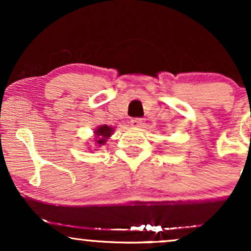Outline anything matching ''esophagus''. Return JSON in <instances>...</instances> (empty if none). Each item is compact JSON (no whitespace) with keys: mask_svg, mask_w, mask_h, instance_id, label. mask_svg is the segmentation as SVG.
<instances>
[{"mask_svg":"<svg viewBox=\"0 0 251 251\" xmlns=\"http://www.w3.org/2000/svg\"><path fill=\"white\" fill-rule=\"evenodd\" d=\"M129 124H131L132 127H140L143 125V120L140 118H133V119H131Z\"/></svg>","mask_w":251,"mask_h":251,"instance_id":"34e87169","label":"esophagus"}]
</instances>
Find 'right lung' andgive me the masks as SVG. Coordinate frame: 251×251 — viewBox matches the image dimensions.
Masks as SVG:
<instances>
[{"label": "right lung", "instance_id": "obj_1", "mask_svg": "<svg viewBox=\"0 0 251 251\" xmlns=\"http://www.w3.org/2000/svg\"><path fill=\"white\" fill-rule=\"evenodd\" d=\"M114 129L111 127V126L107 125H101L99 127L96 128L94 133H96V143L98 146L105 145L106 140L111 137L112 133H113Z\"/></svg>", "mask_w": 251, "mask_h": 251}]
</instances>
